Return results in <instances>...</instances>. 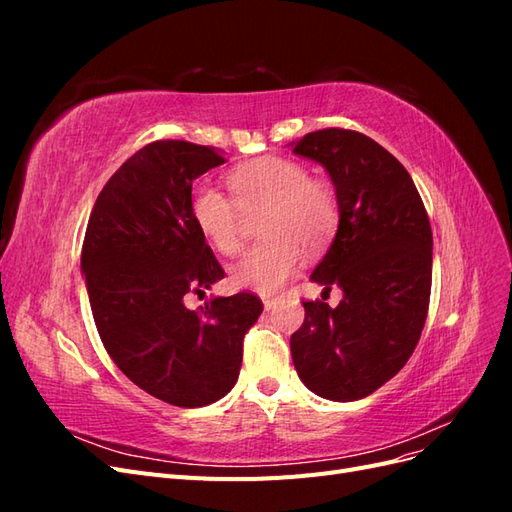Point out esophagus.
Listing matches in <instances>:
<instances>
[{
	"mask_svg": "<svg viewBox=\"0 0 512 512\" xmlns=\"http://www.w3.org/2000/svg\"><path fill=\"white\" fill-rule=\"evenodd\" d=\"M262 303H265V309H271L275 305L273 294H262Z\"/></svg>",
	"mask_w": 512,
	"mask_h": 512,
	"instance_id": "34e87169",
	"label": "esophagus"
}]
</instances>
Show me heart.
<instances>
[{"label":"heart","instance_id":"heart-1","mask_svg":"<svg viewBox=\"0 0 512 512\" xmlns=\"http://www.w3.org/2000/svg\"><path fill=\"white\" fill-rule=\"evenodd\" d=\"M230 196L198 183L190 194V215L215 250L239 252L245 218L262 211L258 235L228 271L235 288L271 294L297 275L301 250L322 252L339 226V198L333 183L307 177V168L290 158L262 156L230 170Z\"/></svg>","mask_w":512,"mask_h":512}]
</instances>
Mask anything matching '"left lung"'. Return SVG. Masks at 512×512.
Returning <instances> with one entry per match:
<instances>
[{"label":"left lung","instance_id":"left-lung-1","mask_svg":"<svg viewBox=\"0 0 512 512\" xmlns=\"http://www.w3.org/2000/svg\"><path fill=\"white\" fill-rule=\"evenodd\" d=\"M320 162L339 198V226L312 280L344 299L303 301L290 337L292 363L309 391L333 401L374 393L408 363L431 294V226L408 170L369 136L324 128L294 143Z\"/></svg>","mask_w":512,"mask_h":512}]
</instances>
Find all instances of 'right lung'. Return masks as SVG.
<instances>
[{
    "label": "right lung",
    "instance_id": "1",
    "mask_svg": "<svg viewBox=\"0 0 512 512\" xmlns=\"http://www.w3.org/2000/svg\"><path fill=\"white\" fill-rule=\"evenodd\" d=\"M226 158L213 147L156 141L106 181L81 252L91 312L106 352L136 386L170 406L200 408L239 378L243 337L262 314L252 292L198 309L224 269L190 215L192 181Z\"/></svg>",
    "mask_w": 512,
    "mask_h": 512
}]
</instances>
